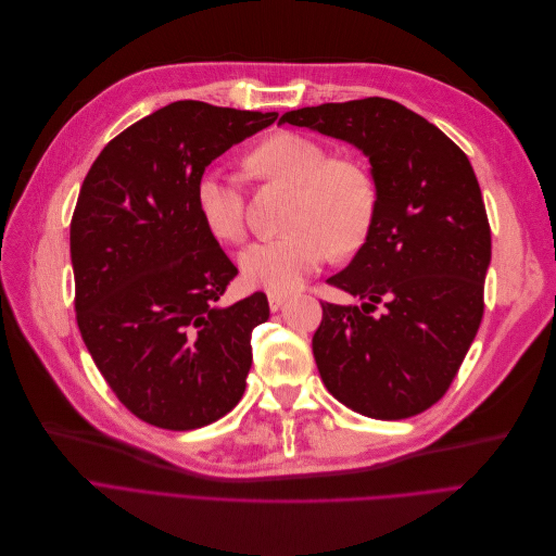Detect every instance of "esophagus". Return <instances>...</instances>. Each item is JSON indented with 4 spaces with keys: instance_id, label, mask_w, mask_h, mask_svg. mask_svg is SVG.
I'll return each mask as SVG.
<instances>
[{
    "instance_id": "obj_1",
    "label": "esophagus",
    "mask_w": 556,
    "mask_h": 556,
    "mask_svg": "<svg viewBox=\"0 0 556 556\" xmlns=\"http://www.w3.org/2000/svg\"><path fill=\"white\" fill-rule=\"evenodd\" d=\"M267 299H269V307H271V312H276V309H280V307H282V303L287 301V294H280V292H267Z\"/></svg>"
}]
</instances>
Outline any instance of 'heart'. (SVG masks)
<instances>
[{
    "instance_id": "b5f03b06",
    "label": "heart",
    "mask_w": 556,
    "mask_h": 556,
    "mask_svg": "<svg viewBox=\"0 0 556 556\" xmlns=\"http://www.w3.org/2000/svg\"><path fill=\"white\" fill-rule=\"evenodd\" d=\"M249 169L294 188L285 219L289 232L251 244L240 257L251 285L289 292L330 253L351 255L366 242L378 213V185L357 157L330 155L319 140L285 130L253 149ZM194 205L217 240L240 244L247 237V197L226 169L210 167L197 178Z\"/></svg>"
}]
</instances>
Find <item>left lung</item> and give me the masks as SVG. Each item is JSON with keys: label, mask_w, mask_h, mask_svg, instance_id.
Returning a JSON list of instances; mask_svg holds the SVG:
<instances>
[{"label": "left lung", "mask_w": 556, "mask_h": 556, "mask_svg": "<svg viewBox=\"0 0 556 556\" xmlns=\"http://www.w3.org/2000/svg\"><path fill=\"white\" fill-rule=\"evenodd\" d=\"M362 149L378 185L366 242L328 282L312 351L326 389L362 416L399 420L443 399L478 334L491 226L466 153L403 103L366 97L285 113Z\"/></svg>", "instance_id": "obj_1"}]
</instances>
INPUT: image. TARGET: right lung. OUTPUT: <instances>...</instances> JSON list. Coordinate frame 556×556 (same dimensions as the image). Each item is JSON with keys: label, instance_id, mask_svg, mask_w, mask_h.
<instances>
[{"label": "right lung", "instance_id": "1", "mask_svg": "<svg viewBox=\"0 0 556 556\" xmlns=\"http://www.w3.org/2000/svg\"><path fill=\"white\" fill-rule=\"evenodd\" d=\"M276 117L174 101L105 144L78 192L76 324L103 380L149 426L197 430L244 395L269 303L255 292L219 305L237 267L199 217L194 185Z\"/></svg>", "mask_w": 556, "mask_h": 556}]
</instances>
